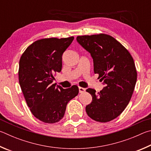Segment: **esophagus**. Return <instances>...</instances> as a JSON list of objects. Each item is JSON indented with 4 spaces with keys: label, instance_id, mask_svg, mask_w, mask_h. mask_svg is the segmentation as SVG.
<instances>
[{
    "label": "esophagus",
    "instance_id": "34e87169",
    "mask_svg": "<svg viewBox=\"0 0 151 151\" xmlns=\"http://www.w3.org/2000/svg\"><path fill=\"white\" fill-rule=\"evenodd\" d=\"M79 91H80V93H84V92L86 91V89L83 88H81V87H80V88H79Z\"/></svg>",
    "mask_w": 151,
    "mask_h": 151
}]
</instances>
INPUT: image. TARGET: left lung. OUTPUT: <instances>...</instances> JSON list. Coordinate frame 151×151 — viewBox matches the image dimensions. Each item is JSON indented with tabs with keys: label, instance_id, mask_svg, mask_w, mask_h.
Here are the masks:
<instances>
[{
	"label": "left lung",
	"instance_id": "obj_1",
	"mask_svg": "<svg viewBox=\"0 0 151 151\" xmlns=\"http://www.w3.org/2000/svg\"><path fill=\"white\" fill-rule=\"evenodd\" d=\"M76 40L91 54L94 73L105 85L97 93L94 89L86 90L93 99L86 107L87 114L101 123L114 119L125 110L133 93L137 78L133 58L119 42L108 34L79 36Z\"/></svg>",
	"mask_w": 151,
	"mask_h": 151
}]
</instances>
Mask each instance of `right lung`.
Returning a JSON list of instances; mask_svg holds the SVG:
<instances>
[{
  "label": "right lung",
  "mask_w": 151,
  "mask_h": 151,
  "mask_svg": "<svg viewBox=\"0 0 151 151\" xmlns=\"http://www.w3.org/2000/svg\"><path fill=\"white\" fill-rule=\"evenodd\" d=\"M65 38H42L30 44L19 62L18 80L28 106L34 117L46 123L63 118L68 103L78 96L79 88L63 89L53 84L54 76L62 67V54L73 40Z\"/></svg>",
  "instance_id": "add662e5"
}]
</instances>
